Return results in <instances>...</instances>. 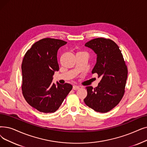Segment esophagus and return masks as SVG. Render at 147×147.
Masks as SVG:
<instances>
[{
  "instance_id": "esophagus-1",
  "label": "esophagus",
  "mask_w": 147,
  "mask_h": 147,
  "mask_svg": "<svg viewBox=\"0 0 147 147\" xmlns=\"http://www.w3.org/2000/svg\"><path fill=\"white\" fill-rule=\"evenodd\" d=\"M79 88H80V87L79 86H77V85L73 86V89H74V90H78V89H79Z\"/></svg>"
}]
</instances>
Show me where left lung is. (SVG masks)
<instances>
[{
  "mask_svg": "<svg viewBox=\"0 0 147 147\" xmlns=\"http://www.w3.org/2000/svg\"><path fill=\"white\" fill-rule=\"evenodd\" d=\"M97 54V63L92 73L101 79L97 87H86L85 103L95 111L106 113L112 110L122 99L125 92L128 69L123 54L113 41L95 38L85 44Z\"/></svg>",
  "mask_w": 147,
  "mask_h": 147,
  "instance_id": "obj_1",
  "label": "left lung"
}]
</instances>
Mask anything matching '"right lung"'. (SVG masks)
Wrapping results in <instances>:
<instances>
[{
    "label": "right lung",
    "instance_id": "obj_1",
    "mask_svg": "<svg viewBox=\"0 0 147 147\" xmlns=\"http://www.w3.org/2000/svg\"><path fill=\"white\" fill-rule=\"evenodd\" d=\"M67 42L54 38H43L35 42L25 53L22 64V94L27 103L43 113H53L72 89L69 84L57 86L52 83L59 70L58 49Z\"/></svg>",
    "mask_w": 147,
    "mask_h": 147
}]
</instances>
